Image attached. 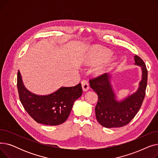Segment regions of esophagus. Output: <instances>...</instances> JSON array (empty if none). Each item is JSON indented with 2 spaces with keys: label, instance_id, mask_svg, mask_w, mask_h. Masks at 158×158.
<instances>
[{
  "label": "esophagus",
  "instance_id": "1",
  "mask_svg": "<svg viewBox=\"0 0 158 158\" xmlns=\"http://www.w3.org/2000/svg\"><path fill=\"white\" fill-rule=\"evenodd\" d=\"M81 85H82V89H83L85 92H86V91L89 89V83L88 81L86 79H83L81 81Z\"/></svg>",
  "mask_w": 158,
  "mask_h": 158
}]
</instances>
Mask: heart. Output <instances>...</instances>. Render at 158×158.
I'll list each match as a JSON object with an SVG mask.
<instances>
[{
	"mask_svg": "<svg viewBox=\"0 0 158 158\" xmlns=\"http://www.w3.org/2000/svg\"><path fill=\"white\" fill-rule=\"evenodd\" d=\"M95 61L97 62H100L102 61L105 60L106 58L108 57L111 52L110 51H107V50L103 49L99 47H97L95 49Z\"/></svg>",
	"mask_w": 158,
	"mask_h": 158,
	"instance_id": "obj_1",
	"label": "heart"
}]
</instances>
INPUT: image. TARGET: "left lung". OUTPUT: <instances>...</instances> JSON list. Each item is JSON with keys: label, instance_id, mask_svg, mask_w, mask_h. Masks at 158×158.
Here are the masks:
<instances>
[{"label": "left lung", "instance_id": "8db88e82", "mask_svg": "<svg viewBox=\"0 0 158 158\" xmlns=\"http://www.w3.org/2000/svg\"><path fill=\"white\" fill-rule=\"evenodd\" d=\"M135 64L142 70V79L137 92L122 102H117L110 85V77L103 73L90 79L89 85L98 95L95 106V116L98 123L107 128L126 126L139 111L145 96L147 85V69L144 61L138 56H135Z\"/></svg>", "mask_w": 158, "mask_h": 158}]
</instances>
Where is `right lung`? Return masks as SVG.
<instances>
[{
  "label": "right lung",
  "instance_id": "right-lung-1",
  "mask_svg": "<svg viewBox=\"0 0 158 158\" xmlns=\"http://www.w3.org/2000/svg\"><path fill=\"white\" fill-rule=\"evenodd\" d=\"M17 88L25 110L36 122L47 126H58L64 123L69 117L73 102L82 93L81 85L79 83L72 87H62L48 95H36L24 87L19 71Z\"/></svg>",
  "mask_w": 158,
  "mask_h": 158
}]
</instances>
